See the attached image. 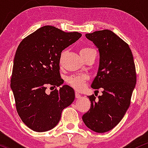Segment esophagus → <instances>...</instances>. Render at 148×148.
<instances>
[{
    "label": "esophagus",
    "mask_w": 148,
    "mask_h": 148,
    "mask_svg": "<svg viewBox=\"0 0 148 148\" xmlns=\"http://www.w3.org/2000/svg\"><path fill=\"white\" fill-rule=\"evenodd\" d=\"M75 97L77 98V99H79V98L81 97V95L78 92H75Z\"/></svg>",
    "instance_id": "34e87169"
}]
</instances>
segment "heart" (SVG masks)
Returning <instances> with one entry per match:
<instances>
[{
    "instance_id": "heart-1",
    "label": "heart",
    "mask_w": 148,
    "mask_h": 148,
    "mask_svg": "<svg viewBox=\"0 0 148 148\" xmlns=\"http://www.w3.org/2000/svg\"><path fill=\"white\" fill-rule=\"evenodd\" d=\"M96 51L94 48L90 47H83L80 50V54L82 56V57L87 56L89 53L94 52ZM64 52H63L61 54V57H60V63H61L62 61L63 56H64ZM87 79V77L84 75H75V76H72V77H70L68 79V83L73 88H74L77 91L82 90L84 87V83H85L86 80Z\"/></svg>"
}]
</instances>
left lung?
Returning a JSON list of instances; mask_svg holds the SVG:
<instances>
[{"label":"left lung","instance_id":"8db88e82","mask_svg":"<svg viewBox=\"0 0 148 148\" xmlns=\"http://www.w3.org/2000/svg\"><path fill=\"white\" fill-rule=\"evenodd\" d=\"M87 39L99 48V71L93 89H103V94L88 96L90 109L82 116L85 125L97 133L112 129L119 123L131 104L136 83L134 57L129 45L110 30L87 34Z\"/></svg>","mask_w":148,"mask_h":148}]
</instances>
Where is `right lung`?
I'll return each mask as SVG.
<instances>
[{
    "label": "right lung",
    "instance_id": "right-lung-1",
    "mask_svg": "<svg viewBox=\"0 0 148 148\" xmlns=\"http://www.w3.org/2000/svg\"><path fill=\"white\" fill-rule=\"evenodd\" d=\"M82 36L45 26L22 40L14 59L10 87L17 113L35 132H47L61 119V112L75 99L73 88L64 85L48 94V87H59L61 52Z\"/></svg>",
    "mask_w": 148,
    "mask_h": 148
}]
</instances>
